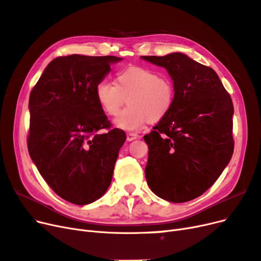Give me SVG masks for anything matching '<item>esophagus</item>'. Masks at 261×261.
<instances>
[{
	"mask_svg": "<svg viewBox=\"0 0 261 261\" xmlns=\"http://www.w3.org/2000/svg\"><path fill=\"white\" fill-rule=\"evenodd\" d=\"M138 138H139V136L137 133H133V132L127 133V141H129V142H131L133 140H137Z\"/></svg>",
	"mask_w": 261,
	"mask_h": 261,
	"instance_id": "obj_1",
	"label": "esophagus"
}]
</instances>
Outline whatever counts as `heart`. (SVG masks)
I'll return each mask as SVG.
<instances>
[{
  "label": "heart",
  "mask_w": 261,
  "mask_h": 261,
  "mask_svg": "<svg viewBox=\"0 0 261 261\" xmlns=\"http://www.w3.org/2000/svg\"><path fill=\"white\" fill-rule=\"evenodd\" d=\"M96 99L109 116L118 115L117 128L134 131L148 121H159L169 114L174 102L172 81L158 71L145 67H129L116 74L115 83L100 81L95 89Z\"/></svg>",
  "instance_id": "1"
}]
</instances>
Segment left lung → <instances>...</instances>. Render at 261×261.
Masks as SVG:
<instances>
[{
	"instance_id": "left-lung-1",
	"label": "left lung",
	"mask_w": 261,
	"mask_h": 261,
	"mask_svg": "<svg viewBox=\"0 0 261 261\" xmlns=\"http://www.w3.org/2000/svg\"><path fill=\"white\" fill-rule=\"evenodd\" d=\"M141 58L164 67L174 87L171 111L144 136L145 178L158 197L184 203L205 193L231 161L232 99L213 68L186 54Z\"/></svg>"
}]
</instances>
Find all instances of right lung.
<instances>
[{
    "label": "right lung",
    "mask_w": 261,
    "mask_h": 261,
    "mask_svg": "<svg viewBox=\"0 0 261 261\" xmlns=\"http://www.w3.org/2000/svg\"><path fill=\"white\" fill-rule=\"evenodd\" d=\"M120 61L117 56L57 57L30 93L29 155L56 194L75 205L105 194L127 139L120 129L97 133L111 124L95 89Z\"/></svg>",
    "instance_id": "1"
}]
</instances>
